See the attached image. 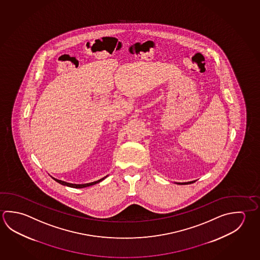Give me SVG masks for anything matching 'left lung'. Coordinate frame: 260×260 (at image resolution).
Returning a JSON list of instances; mask_svg holds the SVG:
<instances>
[{"label":"left lung","mask_w":260,"mask_h":260,"mask_svg":"<svg viewBox=\"0 0 260 260\" xmlns=\"http://www.w3.org/2000/svg\"><path fill=\"white\" fill-rule=\"evenodd\" d=\"M196 181H191V182H175V183H177V184H190V183H192V182H194Z\"/></svg>","instance_id":"1"}]
</instances>
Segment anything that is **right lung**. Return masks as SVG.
Returning <instances> with one entry per match:
<instances>
[{"mask_svg": "<svg viewBox=\"0 0 260 260\" xmlns=\"http://www.w3.org/2000/svg\"><path fill=\"white\" fill-rule=\"evenodd\" d=\"M108 176V175H107ZM107 176L105 177L101 178L100 180H98L96 182H88V183H84V184H76V183H69V182H64V181H61V180H57V179H55V178H53L54 180H55V182H58L60 184H62V185H64V186H69L72 187V188H85V187L87 186H91V185H94V184H96V183H99V182H101V181H103L104 179H105Z\"/></svg>", "mask_w": 260, "mask_h": 260, "instance_id": "1", "label": "right lung"}]
</instances>
